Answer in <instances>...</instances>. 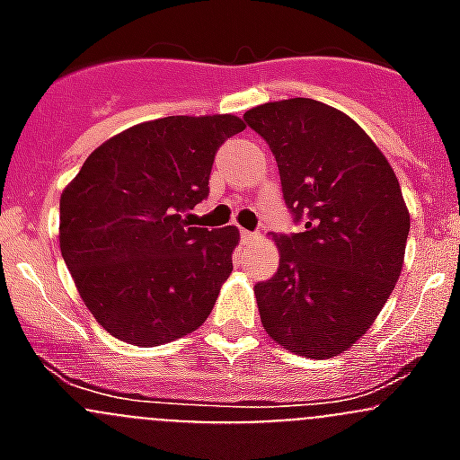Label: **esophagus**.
Masks as SVG:
<instances>
[{
	"label": "esophagus",
	"instance_id": "obj_1",
	"mask_svg": "<svg viewBox=\"0 0 460 460\" xmlns=\"http://www.w3.org/2000/svg\"><path fill=\"white\" fill-rule=\"evenodd\" d=\"M258 237H260V233H249V230H242L243 242H255Z\"/></svg>",
	"mask_w": 460,
	"mask_h": 460
}]
</instances>
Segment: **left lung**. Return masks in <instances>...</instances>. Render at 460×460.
Returning <instances> with one entry per match:
<instances>
[{
  "label": "left lung",
  "instance_id": "1",
  "mask_svg": "<svg viewBox=\"0 0 460 460\" xmlns=\"http://www.w3.org/2000/svg\"><path fill=\"white\" fill-rule=\"evenodd\" d=\"M279 164L304 233L274 234L279 271L255 286L267 334L295 355L329 359L367 334L387 304L410 233L396 174L355 119L313 99L246 110Z\"/></svg>",
  "mask_w": 460,
  "mask_h": 460
}]
</instances>
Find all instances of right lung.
Wrapping results in <instances>:
<instances>
[{
	"mask_svg": "<svg viewBox=\"0 0 460 460\" xmlns=\"http://www.w3.org/2000/svg\"><path fill=\"white\" fill-rule=\"evenodd\" d=\"M234 115L142 121L93 149L59 200V249L96 323L131 345L190 334L233 271L239 230L189 227Z\"/></svg>",
	"mask_w": 460,
	"mask_h": 460,
	"instance_id": "right-lung-1",
	"label": "right lung"
}]
</instances>
